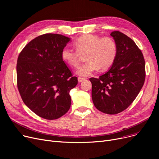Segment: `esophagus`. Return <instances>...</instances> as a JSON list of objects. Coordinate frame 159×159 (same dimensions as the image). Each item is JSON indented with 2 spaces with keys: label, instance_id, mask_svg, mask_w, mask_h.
<instances>
[{
  "label": "esophagus",
  "instance_id": "obj_1",
  "mask_svg": "<svg viewBox=\"0 0 159 159\" xmlns=\"http://www.w3.org/2000/svg\"><path fill=\"white\" fill-rule=\"evenodd\" d=\"M85 79L84 78H82V77H78V81L79 82H82L83 80H84Z\"/></svg>",
  "mask_w": 159,
  "mask_h": 159
}]
</instances>
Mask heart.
Instances as JSON below:
<instances>
[{
	"mask_svg": "<svg viewBox=\"0 0 159 159\" xmlns=\"http://www.w3.org/2000/svg\"><path fill=\"white\" fill-rule=\"evenodd\" d=\"M77 49L65 46L61 52L62 60L73 68L80 63L81 54H86L87 61L78 69L77 73L86 77L101 68L104 70L113 64L117 52L114 40L110 37L101 38L96 35L88 34L80 36L75 42Z\"/></svg>",
	"mask_w": 159,
	"mask_h": 159,
	"instance_id": "obj_1",
	"label": "heart"
}]
</instances>
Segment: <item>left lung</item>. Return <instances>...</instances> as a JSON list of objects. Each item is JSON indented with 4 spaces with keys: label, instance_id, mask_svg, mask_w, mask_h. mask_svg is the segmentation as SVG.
I'll return each mask as SVG.
<instances>
[{
    "label": "left lung",
    "instance_id": "obj_1",
    "mask_svg": "<svg viewBox=\"0 0 159 159\" xmlns=\"http://www.w3.org/2000/svg\"><path fill=\"white\" fill-rule=\"evenodd\" d=\"M110 35L117 48L110 70L99 78H90L91 97L97 109L115 115L133 102L145 81V61L140 49L131 39L115 31Z\"/></svg>",
    "mask_w": 159,
    "mask_h": 159
}]
</instances>
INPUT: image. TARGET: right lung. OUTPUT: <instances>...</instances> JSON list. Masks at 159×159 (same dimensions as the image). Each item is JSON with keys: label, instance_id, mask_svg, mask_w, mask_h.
<instances>
[{"label": "right lung", "instance_id": "right-lung-1", "mask_svg": "<svg viewBox=\"0 0 159 159\" xmlns=\"http://www.w3.org/2000/svg\"><path fill=\"white\" fill-rule=\"evenodd\" d=\"M66 36L46 33L24 48L16 64L17 87L24 103L40 117L54 120L70 110V91L78 80L61 57L70 41Z\"/></svg>", "mask_w": 159, "mask_h": 159}]
</instances>
